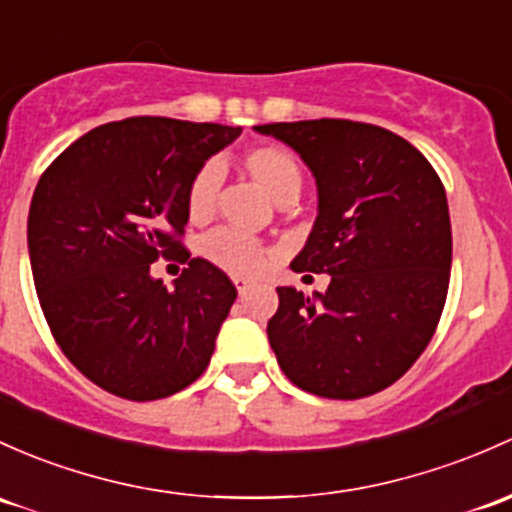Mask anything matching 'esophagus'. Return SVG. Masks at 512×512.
Returning a JSON list of instances; mask_svg holds the SVG:
<instances>
[{
    "instance_id": "34e87169",
    "label": "esophagus",
    "mask_w": 512,
    "mask_h": 512,
    "mask_svg": "<svg viewBox=\"0 0 512 512\" xmlns=\"http://www.w3.org/2000/svg\"><path fill=\"white\" fill-rule=\"evenodd\" d=\"M233 282H235V287H238V292H240V294H245L247 289L252 287V282H250V279H245V277H235Z\"/></svg>"
}]
</instances>
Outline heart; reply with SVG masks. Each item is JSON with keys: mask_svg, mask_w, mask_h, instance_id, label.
Masks as SVG:
<instances>
[{"mask_svg": "<svg viewBox=\"0 0 512 512\" xmlns=\"http://www.w3.org/2000/svg\"><path fill=\"white\" fill-rule=\"evenodd\" d=\"M242 166L274 201L297 198L301 188V166L292 152L277 144H255L242 154ZM220 166L208 161L193 174L186 188V215L191 223H203L213 215L220 188ZM203 257L230 274H255L270 260V250L260 240L238 230L220 228L201 245Z\"/></svg>", "mask_w": 512, "mask_h": 512, "instance_id": "obj_1", "label": "heart"}]
</instances>
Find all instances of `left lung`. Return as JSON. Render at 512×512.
<instances>
[{
    "label": "left lung",
    "mask_w": 512,
    "mask_h": 512,
    "mask_svg": "<svg viewBox=\"0 0 512 512\" xmlns=\"http://www.w3.org/2000/svg\"><path fill=\"white\" fill-rule=\"evenodd\" d=\"M289 144L319 188V215L294 272L331 274L324 294L277 287L267 338L311 395L358 400L412 368L437 331L451 270L446 191L395 132L351 120L255 127Z\"/></svg>",
    "instance_id": "1"
}]
</instances>
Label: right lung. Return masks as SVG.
<instances>
[{"instance_id": "add662e5", "label": "right lung", "mask_w": 512, "mask_h": 512, "mask_svg": "<svg viewBox=\"0 0 512 512\" xmlns=\"http://www.w3.org/2000/svg\"><path fill=\"white\" fill-rule=\"evenodd\" d=\"M240 127L127 117L90 129L53 159L29 208V260L43 316L75 368L102 390L149 402L184 390L211 363L238 289L188 260L186 188ZM189 267L166 290L148 267Z\"/></svg>"}]
</instances>
